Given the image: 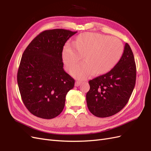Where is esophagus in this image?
<instances>
[{"mask_svg":"<svg viewBox=\"0 0 151 151\" xmlns=\"http://www.w3.org/2000/svg\"><path fill=\"white\" fill-rule=\"evenodd\" d=\"M81 84V81H76L75 83V86L76 87H78L80 86V84Z\"/></svg>","mask_w":151,"mask_h":151,"instance_id":"esophagus-1","label":"esophagus"}]
</instances>
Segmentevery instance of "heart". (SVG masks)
<instances>
[{
    "instance_id": "b5f03b06",
    "label": "heart",
    "mask_w": 151,
    "mask_h": 151,
    "mask_svg": "<svg viewBox=\"0 0 151 151\" xmlns=\"http://www.w3.org/2000/svg\"><path fill=\"white\" fill-rule=\"evenodd\" d=\"M74 48L67 45L62 51V60L67 69L70 70L84 57V62L71 70V74L80 79H86L94 74H106L121 59L124 46L121 41L110 36L84 33L78 35Z\"/></svg>"
}]
</instances>
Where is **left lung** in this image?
<instances>
[{
	"label": "left lung",
	"instance_id": "left-lung-1",
	"mask_svg": "<svg viewBox=\"0 0 151 151\" xmlns=\"http://www.w3.org/2000/svg\"><path fill=\"white\" fill-rule=\"evenodd\" d=\"M136 81V65L133 52L128 43L120 61L106 74L89 81L90 89L86 102L90 112L104 118L115 115L129 101Z\"/></svg>",
	"mask_w": 151,
	"mask_h": 151
}]
</instances>
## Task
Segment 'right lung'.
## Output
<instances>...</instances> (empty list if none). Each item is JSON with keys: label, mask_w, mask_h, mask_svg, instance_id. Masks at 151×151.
<instances>
[{"label": "right lung", "mask_w": 151, "mask_h": 151, "mask_svg": "<svg viewBox=\"0 0 151 151\" xmlns=\"http://www.w3.org/2000/svg\"><path fill=\"white\" fill-rule=\"evenodd\" d=\"M76 31L55 29L42 32L22 54L17 80L21 98L36 116L52 119L62 111L75 81L63 70V48Z\"/></svg>", "instance_id": "add662e5"}]
</instances>
